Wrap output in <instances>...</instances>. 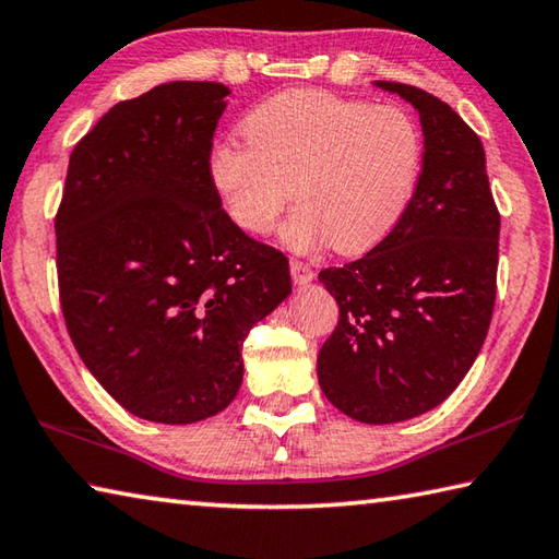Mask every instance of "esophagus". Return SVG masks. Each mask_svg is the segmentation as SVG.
<instances>
[{"label":"esophagus","mask_w":559,"mask_h":559,"mask_svg":"<svg viewBox=\"0 0 559 559\" xmlns=\"http://www.w3.org/2000/svg\"><path fill=\"white\" fill-rule=\"evenodd\" d=\"M290 276L298 283V286H308V283L314 278V271L310 263L300 261V259H290Z\"/></svg>","instance_id":"obj_1"}]
</instances>
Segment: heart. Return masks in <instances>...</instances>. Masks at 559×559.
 I'll return each mask as SVG.
<instances>
[{
  "label": "heart",
  "mask_w": 559,
  "mask_h": 559,
  "mask_svg": "<svg viewBox=\"0 0 559 559\" xmlns=\"http://www.w3.org/2000/svg\"><path fill=\"white\" fill-rule=\"evenodd\" d=\"M247 141L219 139L207 178L227 217L266 235L293 195L283 245L314 251L332 239L364 251L399 225L423 168V134L408 111L322 90H290L245 119Z\"/></svg>",
  "instance_id": "b5f03b06"
}]
</instances>
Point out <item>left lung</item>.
I'll list each match as a JSON object with an SVG mask.
<instances>
[{
  "label": "left lung",
  "mask_w": 559,
  "mask_h": 559,
  "mask_svg": "<svg viewBox=\"0 0 559 559\" xmlns=\"http://www.w3.org/2000/svg\"><path fill=\"white\" fill-rule=\"evenodd\" d=\"M377 85L418 109L423 170L377 247L320 271L340 322L320 349L318 381L344 415L385 425L432 411L472 369L491 324L501 215L472 127L420 87Z\"/></svg>",
  "instance_id": "1"
}]
</instances>
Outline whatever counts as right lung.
<instances>
[{
    "label": "right lung",
    "instance_id": "add662e5",
    "mask_svg": "<svg viewBox=\"0 0 559 559\" xmlns=\"http://www.w3.org/2000/svg\"><path fill=\"white\" fill-rule=\"evenodd\" d=\"M229 90L164 83L111 107L70 154L56 215L60 308L80 359L144 420L225 411L241 344L288 298V259L222 210L207 156Z\"/></svg>",
    "mask_w": 559,
    "mask_h": 559
}]
</instances>
